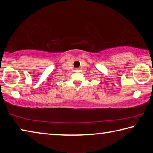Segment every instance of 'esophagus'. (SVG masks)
I'll list each match as a JSON object with an SVG mask.
<instances>
[{
    "label": "esophagus",
    "instance_id": "obj_1",
    "mask_svg": "<svg viewBox=\"0 0 153 153\" xmlns=\"http://www.w3.org/2000/svg\"><path fill=\"white\" fill-rule=\"evenodd\" d=\"M74 70H75V72H79V68H75L74 69Z\"/></svg>",
    "mask_w": 153,
    "mask_h": 153
}]
</instances>
